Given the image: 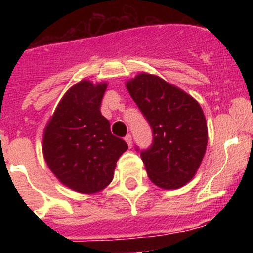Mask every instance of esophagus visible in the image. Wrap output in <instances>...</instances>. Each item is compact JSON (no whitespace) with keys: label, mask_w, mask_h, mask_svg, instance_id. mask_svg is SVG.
Wrapping results in <instances>:
<instances>
[{"label":"esophagus","mask_w":253,"mask_h":253,"mask_svg":"<svg viewBox=\"0 0 253 253\" xmlns=\"http://www.w3.org/2000/svg\"><path fill=\"white\" fill-rule=\"evenodd\" d=\"M124 139H125V142H126V144H128L129 148H131V143H133V142H131V135H130V134H128V135H125Z\"/></svg>","instance_id":"obj_1"}]
</instances>
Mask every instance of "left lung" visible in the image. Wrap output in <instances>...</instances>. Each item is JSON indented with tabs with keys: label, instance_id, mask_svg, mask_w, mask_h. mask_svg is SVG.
Here are the masks:
<instances>
[{
	"label": "left lung",
	"instance_id": "left-lung-1",
	"mask_svg": "<svg viewBox=\"0 0 253 253\" xmlns=\"http://www.w3.org/2000/svg\"><path fill=\"white\" fill-rule=\"evenodd\" d=\"M125 86L153 133L152 146L140 151L149 180L161 189L182 187L195 176L207 151L202 107L185 91L149 73H139Z\"/></svg>",
	"mask_w": 253,
	"mask_h": 253
}]
</instances>
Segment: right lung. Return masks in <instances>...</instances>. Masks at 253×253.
I'll list each match as a JSON object with an SVG mask.
<instances>
[{
    "label": "right lung",
    "instance_id": "obj_1",
    "mask_svg": "<svg viewBox=\"0 0 253 253\" xmlns=\"http://www.w3.org/2000/svg\"><path fill=\"white\" fill-rule=\"evenodd\" d=\"M107 84L84 80L64 93L43 135V154L55 177L81 194L110 184L116 161L128 144L113 135L100 105Z\"/></svg>",
    "mask_w": 253,
    "mask_h": 253
}]
</instances>
